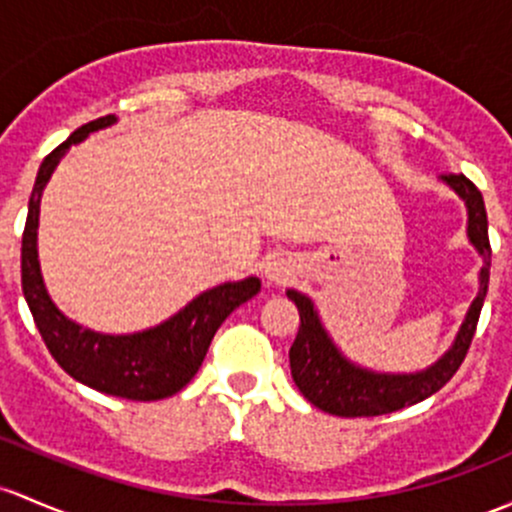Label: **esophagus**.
<instances>
[{
	"label": "esophagus",
	"instance_id": "1",
	"mask_svg": "<svg viewBox=\"0 0 512 512\" xmlns=\"http://www.w3.org/2000/svg\"><path fill=\"white\" fill-rule=\"evenodd\" d=\"M294 272H297V262H294L289 255L277 252V255L267 257L265 279L270 284H284L289 277H294Z\"/></svg>",
	"mask_w": 512,
	"mask_h": 512
}]
</instances>
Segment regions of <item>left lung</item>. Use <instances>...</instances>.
Returning a JSON list of instances; mask_svg holds the SVG:
<instances>
[{
	"label": "left lung",
	"instance_id": "obj_1",
	"mask_svg": "<svg viewBox=\"0 0 512 512\" xmlns=\"http://www.w3.org/2000/svg\"><path fill=\"white\" fill-rule=\"evenodd\" d=\"M446 186L464 201L466 206V235L473 250L481 255L483 267L478 272V294L473 297L454 341L432 365L414 373H378L348 358L321 321L319 309L311 297L287 289V297L299 309V333L289 348V368L299 392L314 407L336 417H378V414L397 412L407 405L427 400L441 390L446 380L464 363L471 338L476 333L478 314L488 292L491 274V242H488V218L483 196L464 174L441 176Z\"/></svg>",
	"mask_w": 512,
	"mask_h": 512
}]
</instances>
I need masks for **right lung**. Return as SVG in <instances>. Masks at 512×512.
I'll use <instances>...</instances> for the list:
<instances>
[{
    "mask_svg": "<svg viewBox=\"0 0 512 512\" xmlns=\"http://www.w3.org/2000/svg\"><path fill=\"white\" fill-rule=\"evenodd\" d=\"M115 115L98 117L78 127L63 144H58L39 166L34 191L29 198L24 238H21V289L34 314L43 343L56 363L78 383L125 397V400L152 402L176 395L191 383L201 368L220 324L260 292L262 282L252 277L223 282L193 297L184 309L161 324L134 333H100L68 319L48 294L39 262V213L41 196L58 161L73 144H80L98 129L112 127Z\"/></svg>",
    "mask_w": 512,
    "mask_h": 512,
    "instance_id": "add662e5",
    "label": "right lung"
}]
</instances>
